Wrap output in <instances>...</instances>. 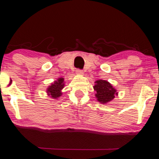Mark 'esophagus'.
Returning <instances> with one entry per match:
<instances>
[{"instance_id":"34e87169","label":"esophagus","mask_w":159,"mask_h":159,"mask_svg":"<svg viewBox=\"0 0 159 159\" xmlns=\"http://www.w3.org/2000/svg\"><path fill=\"white\" fill-rule=\"evenodd\" d=\"M76 74H79V75H83V71H82L81 69H77L76 70Z\"/></svg>"}]
</instances>
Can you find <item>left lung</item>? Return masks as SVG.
I'll list each match as a JSON object with an SVG mask.
<instances>
[{
	"label": "left lung",
	"instance_id": "left-lung-1",
	"mask_svg": "<svg viewBox=\"0 0 159 159\" xmlns=\"http://www.w3.org/2000/svg\"><path fill=\"white\" fill-rule=\"evenodd\" d=\"M94 90L96 91L95 96L98 100L101 103H107L111 102L117 95L116 90L110 83L104 80H98L95 82Z\"/></svg>",
	"mask_w": 159,
	"mask_h": 159
}]
</instances>
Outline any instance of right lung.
I'll list each match as a JSON object with an SVG mask.
<instances>
[{
    "instance_id": "1",
    "label": "right lung",
    "mask_w": 159,
    "mask_h": 159,
    "mask_svg": "<svg viewBox=\"0 0 159 159\" xmlns=\"http://www.w3.org/2000/svg\"><path fill=\"white\" fill-rule=\"evenodd\" d=\"M64 79L63 78H60L58 79L57 81H55L52 85L49 86L48 88V95H50L51 98L57 99L61 95V90L64 88Z\"/></svg>"
}]
</instances>
